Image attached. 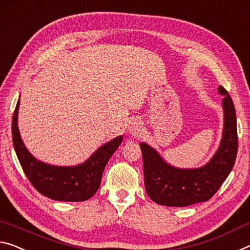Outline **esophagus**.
I'll list each match as a JSON object with an SVG mask.
<instances>
[{"label":"esophagus","mask_w":250,"mask_h":250,"mask_svg":"<svg viewBox=\"0 0 250 250\" xmlns=\"http://www.w3.org/2000/svg\"><path fill=\"white\" fill-rule=\"evenodd\" d=\"M128 132L134 135V136H136V135H141L143 132V126L141 124V122L138 121H133L130 123L129 127H128Z\"/></svg>","instance_id":"1"}]
</instances>
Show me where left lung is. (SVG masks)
I'll list each match as a JSON object with an SVG mask.
<instances>
[{
    "label": "left lung",
    "instance_id": "obj_1",
    "mask_svg": "<svg viewBox=\"0 0 250 250\" xmlns=\"http://www.w3.org/2000/svg\"><path fill=\"white\" fill-rule=\"evenodd\" d=\"M224 109V129L220 146L206 165L199 168H177L167 164L156 150L141 143L146 193L159 205L186 207L207 202L230 173L237 156L236 110L229 93L218 87Z\"/></svg>",
    "mask_w": 250,
    "mask_h": 250
}]
</instances>
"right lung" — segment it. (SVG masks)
I'll return each instance as SVG.
<instances>
[{
  "mask_svg": "<svg viewBox=\"0 0 250 250\" xmlns=\"http://www.w3.org/2000/svg\"><path fill=\"white\" fill-rule=\"evenodd\" d=\"M20 100L12 120V138L15 153L28 181L40 194L62 202H84L96 193L101 185L106 164L123 136H118L101 146L86 162L77 166H54L38 161L26 149L18 127Z\"/></svg>",
  "mask_w": 250,
  "mask_h": 250,
  "instance_id": "add662e5",
  "label": "right lung"
}]
</instances>
